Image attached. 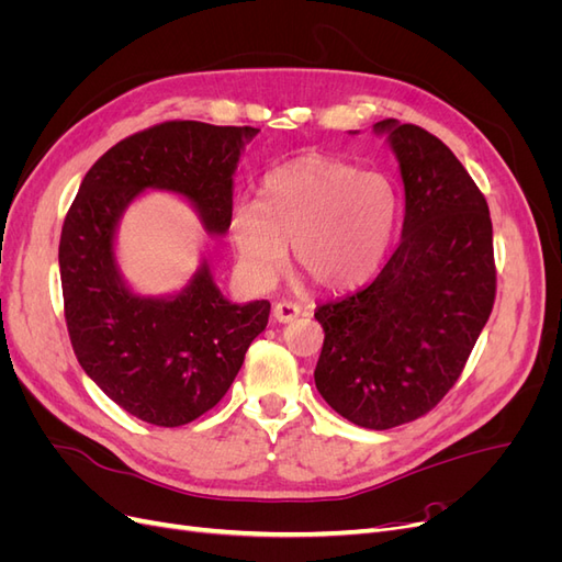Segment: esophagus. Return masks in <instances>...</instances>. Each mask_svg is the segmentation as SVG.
Listing matches in <instances>:
<instances>
[{
	"label": "esophagus",
	"mask_w": 562,
	"mask_h": 562,
	"mask_svg": "<svg viewBox=\"0 0 562 562\" xmlns=\"http://www.w3.org/2000/svg\"><path fill=\"white\" fill-rule=\"evenodd\" d=\"M271 314H274V318L279 323H291L293 318H297L302 314V307L297 302H277L274 310H271Z\"/></svg>",
	"instance_id": "esophagus-1"
}]
</instances>
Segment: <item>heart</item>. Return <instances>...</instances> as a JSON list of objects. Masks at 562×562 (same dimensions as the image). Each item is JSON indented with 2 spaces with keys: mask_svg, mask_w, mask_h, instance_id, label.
Returning a JSON list of instances; mask_svg holds the SVG:
<instances>
[{
  "mask_svg": "<svg viewBox=\"0 0 562 562\" xmlns=\"http://www.w3.org/2000/svg\"><path fill=\"white\" fill-rule=\"evenodd\" d=\"M398 192L380 171L304 155L267 173L262 201L229 213L236 269L252 288L274 283L293 244L295 265L323 291H349L375 274L394 239Z\"/></svg>",
  "mask_w": 562,
  "mask_h": 562,
  "instance_id": "heart-1",
  "label": "heart"
}]
</instances>
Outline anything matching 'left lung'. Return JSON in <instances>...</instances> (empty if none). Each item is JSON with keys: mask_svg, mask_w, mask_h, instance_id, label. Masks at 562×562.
<instances>
[{"mask_svg": "<svg viewBox=\"0 0 562 562\" xmlns=\"http://www.w3.org/2000/svg\"><path fill=\"white\" fill-rule=\"evenodd\" d=\"M372 131L398 159L401 244L375 281L316 310L314 382L335 413L384 431L427 415L462 375L497 277L487 201L450 147L396 119Z\"/></svg>", "mask_w": 562, "mask_h": 562, "instance_id": "8db88e82", "label": "left lung"}]
</instances>
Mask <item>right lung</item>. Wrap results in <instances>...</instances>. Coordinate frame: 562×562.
I'll return each mask as SVG.
<instances>
[{
  "label": "right lung",
  "mask_w": 562,
  "mask_h": 562,
  "mask_svg": "<svg viewBox=\"0 0 562 562\" xmlns=\"http://www.w3.org/2000/svg\"><path fill=\"white\" fill-rule=\"evenodd\" d=\"M258 128L166 122L131 135L81 180L65 217L58 265L67 333L83 372L119 407L155 427L190 424L227 394L269 302H229L201 258L180 291H133L116 262V232L145 192L182 196L203 229H229L234 173Z\"/></svg>",
  "instance_id": "right-lung-1"
}]
</instances>
